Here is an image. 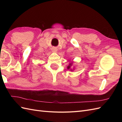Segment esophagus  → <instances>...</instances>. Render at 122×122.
<instances>
[{"instance_id":"1","label":"esophagus","mask_w":122,"mask_h":122,"mask_svg":"<svg viewBox=\"0 0 122 122\" xmlns=\"http://www.w3.org/2000/svg\"><path fill=\"white\" fill-rule=\"evenodd\" d=\"M52 51H53V52H56V51H57L56 48H53L52 49Z\"/></svg>"}]
</instances>
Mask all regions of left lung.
<instances>
[{
  "mask_svg": "<svg viewBox=\"0 0 122 122\" xmlns=\"http://www.w3.org/2000/svg\"><path fill=\"white\" fill-rule=\"evenodd\" d=\"M71 65H72V64H71V63H70V64H69V65L68 66V67H67V69H70V68H71ZM71 71H72V70H71Z\"/></svg>",
  "mask_w": 122,
  "mask_h": 122,
  "instance_id": "obj_1",
  "label": "left lung"
}]
</instances>
